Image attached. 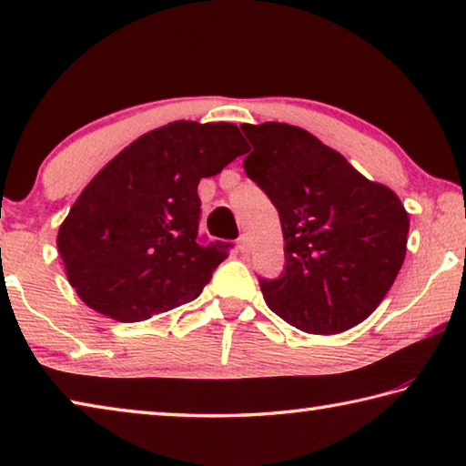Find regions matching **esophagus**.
<instances>
[{
    "label": "esophagus",
    "mask_w": 466,
    "mask_h": 466,
    "mask_svg": "<svg viewBox=\"0 0 466 466\" xmlns=\"http://www.w3.org/2000/svg\"><path fill=\"white\" fill-rule=\"evenodd\" d=\"M238 249L241 254H246L248 249H249V239L246 238V235H241V238L238 239Z\"/></svg>",
    "instance_id": "1"
}]
</instances>
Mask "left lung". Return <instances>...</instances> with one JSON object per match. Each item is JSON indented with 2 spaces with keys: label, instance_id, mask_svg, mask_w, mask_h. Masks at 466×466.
<instances>
[{
  "label": "left lung",
  "instance_id": "obj_1",
  "mask_svg": "<svg viewBox=\"0 0 466 466\" xmlns=\"http://www.w3.org/2000/svg\"><path fill=\"white\" fill-rule=\"evenodd\" d=\"M241 131L254 146L243 168L283 228V275L260 281L268 308L306 333L362 323L402 268L410 227L404 204L304 128L262 123Z\"/></svg>",
  "mask_w": 466,
  "mask_h": 466
}]
</instances>
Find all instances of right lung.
I'll list each match as a JSON object with an SVG mask.
<instances>
[{"mask_svg":"<svg viewBox=\"0 0 466 466\" xmlns=\"http://www.w3.org/2000/svg\"><path fill=\"white\" fill-rule=\"evenodd\" d=\"M231 123L175 120L127 146L81 191L58 231L78 298L120 323H139L202 293L227 246H202L199 178L243 156Z\"/></svg>","mask_w":466,"mask_h":466,"instance_id":"1","label":"right lung"}]
</instances>
